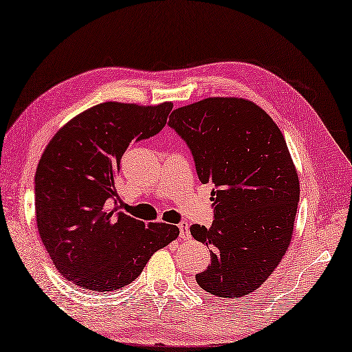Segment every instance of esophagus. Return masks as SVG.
<instances>
[{
  "label": "esophagus",
  "mask_w": 352,
  "mask_h": 352,
  "mask_svg": "<svg viewBox=\"0 0 352 352\" xmlns=\"http://www.w3.org/2000/svg\"><path fill=\"white\" fill-rule=\"evenodd\" d=\"M179 234H181V239H184V240H188L190 239V226H188V223H186V221L179 223Z\"/></svg>",
  "instance_id": "obj_1"
}]
</instances>
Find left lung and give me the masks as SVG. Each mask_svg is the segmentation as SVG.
Wrapping results in <instances>:
<instances>
[{
  "mask_svg": "<svg viewBox=\"0 0 352 352\" xmlns=\"http://www.w3.org/2000/svg\"><path fill=\"white\" fill-rule=\"evenodd\" d=\"M168 124L187 142L199 181L215 186L212 226L190 228L195 240L212 246L198 285L220 298L252 293L293 237L299 179L285 138L263 109L235 96L177 107Z\"/></svg>",
  "mask_w": 352,
  "mask_h": 352,
  "instance_id": "obj_1",
  "label": "left lung"
}]
</instances>
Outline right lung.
I'll use <instances>...</instances> for the list:
<instances>
[{
	"mask_svg": "<svg viewBox=\"0 0 352 352\" xmlns=\"http://www.w3.org/2000/svg\"><path fill=\"white\" fill-rule=\"evenodd\" d=\"M171 109L170 101L101 102L73 117L46 145L36 173L38 235L59 273L78 287L122 289L179 235L175 224H145L112 203L126 149L157 134Z\"/></svg>",
	"mask_w": 352,
	"mask_h": 352,
	"instance_id": "right-lung-1",
	"label": "right lung"
}]
</instances>
